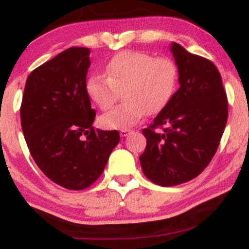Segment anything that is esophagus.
<instances>
[{
  "label": "esophagus",
  "mask_w": 249,
  "mask_h": 249,
  "mask_svg": "<svg viewBox=\"0 0 249 249\" xmlns=\"http://www.w3.org/2000/svg\"><path fill=\"white\" fill-rule=\"evenodd\" d=\"M131 132H132V130H130V128H127V130H122L121 131V137H126V136H128V134H130Z\"/></svg>",
  "instance_id": "34e87169"
}]
</instances>
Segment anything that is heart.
Instances as JSON below:
<instances>
[{"mask_svg": "<svg viewBox=\"0 0 249 249\" xmlns=\"http://www.w3.org/2000/svg\"><path fill=\"white\" fill-rule=\"evenodd\" d=\"M178 85L179 68L172 59L126 50L110 59L105 76H91L85 90L102 110L112 107L122 92L124 102L102 115L99 123L110 130H127L146 113L154 115L166 107Z\"/></svg>", "mask_w": 249, "mask_h": 249, "instance_id": "b5f03b06", "label": "heart"}]
</instances>
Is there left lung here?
I'll use <instances>...</instances> for the list:
<instances>
[{
	"instance_id": "left-lung-1",
	"label": "left lung",
	"mask_w": 249,
	"mask_h": 249,
	"mask_svg": "<svg viewBox=\"0 0 249 249\" xmlns=\"http://www.w3.org/2000/svg\"><path fill=\"white\" fill-rule=\"evenodd\" d=\"M179 68L172 101L144 128L142 170L154 184L174 186L198 177L212 160L228 117L227 96L218 69L178 43L170 45ZM164 126L162 134L154 132Z\"/></svg>"
}]
</instances>
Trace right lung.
<instances>
[{
  "mask_svg": "<svg viewBox=\"0 0 249 249\" xmlns=\"http://www.w3.org/2000/svg\"><path fill=\"white\" fill-rule=\"evenodd\" d=\"M90 49L69 48L30 73L21 125L31 157L50 180L84 190L99 178L119 142L117 131L93 130L85 85Z\"/></svg>",
  "mask_w": 249,
  "mask_h": 249,
  "instance_id": "add662e5",
  "label": "right lung"
}]
</instances>
